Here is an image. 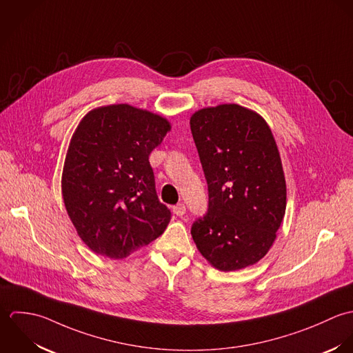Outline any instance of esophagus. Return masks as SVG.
<instances>
[{
    "mask_svg": "<svg viewBox=\"0 0 353 353\" xmlns=\"http://www.w3.org/2000/svg\"><path fill=\"white\" fill-rule=\"evenodd\" d=\"M173 212L177 215V216H183L185 214V206L184 203H179L176 206H173Z\"/></svg>",
    "mask_w": 353,
    "mask_h": 353,
    "instance_id": "esophagus-1",
    "label": "esophagus"
}]
</instances>
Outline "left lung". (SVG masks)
<instances>
[{"instance_id": "left-lung-1", "label": "left lung", "mask_w": 353, "mask_h": 353, "mask_svg": "<svg viewBox=\"0 0 353 353\" xmlns=\"http://www.w3.org/2000/svg\"><path fill=\"white\" fill-rule=\"evenodd\" d=\"M209 191V206L191 228L201 254L222 272L261 261L286 209L281 158L266 121L229 103L191 117Z\"/></svg>"}]
</instances>
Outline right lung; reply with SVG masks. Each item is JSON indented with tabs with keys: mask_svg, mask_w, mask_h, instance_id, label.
Returning a JSON list of instances; mask_svg holds the SVG:
<instances>
[{
	"mask_svg": "<svg viewBox=\"0 0 353 353\" xmlns=\"http://www.w3.org/2000/svg\"><path fill=\"white\" fill-rule=\"evenodd\" d=\"M170 131L147 110L120 103L91 110L72 137L63 198L80 239L123 259L166 229L172 212L155 191L150 152Z\"/></svg>",
	"mask_w": 353,
	"mask_h": 353,
	"instance_id": "obj_1",
	"label": "right lung"
}]
</instances>
